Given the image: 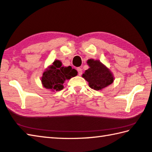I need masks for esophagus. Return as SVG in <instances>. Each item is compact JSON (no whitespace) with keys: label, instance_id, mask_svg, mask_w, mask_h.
<instances>
[{"label":"esophagus","instance_id":"esophagus-1","mask_svg":"<svg viewBox=\"0 0 152 152\" xmlns=\"http://www.w3.org/2000/svg\"><path fill=\"white\" fill-rule=\"evenodd\" d=\"M77 71H78V75L79 76H81L82 74V70L80 68H77Z\"/></svg>","mask_w":152,"mask_h":152}]
</instances>
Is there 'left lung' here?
I'll use <instances>...</instances> for the list:
<instances>
[{
    "label": "left lung",
    "instance_id": "obj_1",
    "mask_svg": "<svg viewBox=\"0 0 152 152\" xmlns=\"http://www.w3.org/2000/svg\"><path fill=\"white\" fill-rule=\"evenodd\" d=\"M89 68L83 74L82 78L88 82V85L95 91H101L114 81L115 77L104 64L100 60L89 59L87 60Z\"/></svg>",
    "mask_w": 152,
    "mask_h": 152
}]
</instances>
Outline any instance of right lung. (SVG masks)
<instances>
[{"label":"right lung","instance_id":"right-lung-1","mask_svg":"<svg viewBox=\"0 0 152 152\" xmlns=\"http://www.w3.org/2000/svg\"><path fill=\"white\" fill-rule=\"evenodd\" d=\"M77 74L78 72L75 69L70 66H64L60 60H56L43 72L41 81L44 88L59 91L64 88L63 84L66 80H70Z\"/></svg>","mask_w":152,"mask_h":152}]
</instances>
